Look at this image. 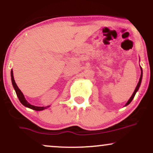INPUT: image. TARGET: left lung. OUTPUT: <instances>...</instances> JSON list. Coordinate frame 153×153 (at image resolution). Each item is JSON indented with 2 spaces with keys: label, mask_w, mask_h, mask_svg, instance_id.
Segmentation results:
<instances>
[{
  "label": "left lung",
  "mask_w": 153,
  "mask_h": 153,
  "mask_svg": "<svg viewBox=\"0 0 153 153\" xmlns=\"http://www.w3.org/2000/svg\"><path fill=\"white\" fill-rule=\"evenodd\" d=\"M141 76H140V79H139V82H138V84H137V87H136V88H135V90H134V93H133V94H132V95L131 96V97L129 98V100H128V102H127L126 103V104H125V106H127V105H128V104L130 103V102L132 101V100H133V98L134 97V96H135V94H136V93H137V91H138V89H139V86H140V85H141V79H142V68H141Z\"/></svg>",
  "instance_id": "obj_1"
}]
</instances>
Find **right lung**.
I'll return each instance as SVG.
<instances>
[{"mask_svg":"<svg viewBox=\"0 0 153 153\" xmlns=\"http://www.w3.org/2000/svg\"><path fill=\"white\" fill-rule=\"evenodd\" d=\"M11 78H12V85H13L14 88V90H15L16 95H17L19 100L20 102L23 104V105L26 106V107H28V108H31V109H33L35 111H42V110L45 109L47 107H49V106H47V107H44V106H35L31 105L30 104H29L28 102L26 101V99H25L24 96V95H23V93H22V91H20V89L19 88L18 86L16 84L15 81H14V79L13 71H12V70L11 71Z\"/></svg>","mask_w":153,"mask_h":153,"instance_id":"right-lung-1","label":"right lung"}]
</instances>
